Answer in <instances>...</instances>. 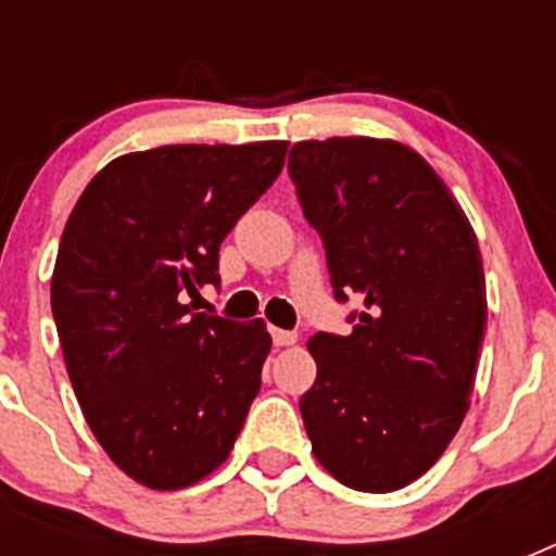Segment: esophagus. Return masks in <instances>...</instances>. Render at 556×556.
I'll list each match as a JSON object with an SVG mask.
<instances>
[{
	"mask_svg": "<svg viewBox=\"0 0 556 556\" xmlns=\"http://www.w3.org/2000/svg\"><path fill=\"white\" fill-rule=\"evenodd\" d=\"M273 342L278 348H287V345H294V342H298V333L294 331H283V328H273Z\"/></svg>",
	"mask_w": 556,
	"mask_h": 556,
	"instance_id": "1",
	"label": "esophagus"
}]
</instances>
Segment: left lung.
Wrapping results in <instances>:
<instances>
[{
    "label": "left lung",
    "instance_id": "left-lung-1",
    "mask_svg": "<svg viewBox=\"0 0 556 556\" xmlns=\"http://www.w3.org/2000/svg\"><path fill=\"white\" fill-rule=\"evenodd\" d=\"M348 337L314 333L301 415L312 451L345 488L392 493L434 465L468 415L488 328L476 233L448 186L401 141L345 136L289 152Z\"/></svg>",
    "mask_w": 556,
    "mask_h": 556
}]
</instances>
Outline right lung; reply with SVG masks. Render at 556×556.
<instances>
[{"instance_id": "obj_1", "label": "right lung", "mask_w": 556, "mask_h": 556, "mask_svg": "<svg viewBox=\"0 0 556 556\" xmlns=\"http://www.w3.org/2000/svg\"><path fill=\"white\" fill-rule=\"evenodd\" d=\"M287 141L166 144L100 169L68 214L52 314L88 429L130 479L180 490L228 459L262 387L264 320L191 314Z\"/></svg>"}]
</instances>
